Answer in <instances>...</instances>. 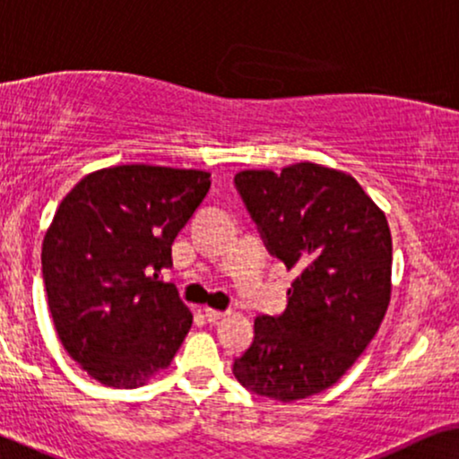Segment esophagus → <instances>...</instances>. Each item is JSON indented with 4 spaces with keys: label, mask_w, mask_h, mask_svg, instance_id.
I'll list each match as a JSON object with an SVG mask.
<instances>
[{
    "label": "esophagus",
    "mask_w": 459,
    "mask_h": 459,
    "mask_svg": "<svg viewBox=\"0 0 459 459\" xmlns=\"http://www.w3.org/2000/svg\"><path fill=\"white\" fill-rule=\"evenodd\" d=\"M204 315H205V319L210 321V323H216L218 319H222V316H226L229 313H226V310H216V308H205L204 310Z\"/></svg>",
    "instance_id": "34e87169"
}]
</instances>
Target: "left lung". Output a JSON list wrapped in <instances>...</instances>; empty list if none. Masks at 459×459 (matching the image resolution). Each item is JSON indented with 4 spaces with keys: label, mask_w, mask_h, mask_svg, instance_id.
I'll use <instances>...</instances> for the list:
<instances>
[{
    "label": "left lung",
    "mask_w": 459,
    "mask_h": 459,
    "mask_svg": "<svg viewBox=\"0 0 459 459\" xmlns=\"http://www.w3.org/2000/svg\"><path fill=\"white\" fill-rule=\"evenodd\" d=\"M235 186L268 252L296 271L287 308L254 321L233 374L274 401H298L340 380L374 340L390 302L393 237L361 185L319 163L243 169Z\"/></svg>",
    "instance_id": "1"
}]
</instances>
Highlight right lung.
I'll use <instances>...</instances> for the list:
<instances>
[{
	"label": "right lung",
	"instance_id": "right-lung-1",
	"mask_svg": "<svg viewBox=\"0 0 459 459\" xmlns=\"http://www.w3.org/2000/svg\"><path fill=\"white\" fill-rule=\"evenodd\" d=\"M210 185L201 169L105 168L54 213L41 247L48 307L65 351L105 386H143L186 338L191 310L159 273Z\"/></svg>",
	"mask_w": 459,
	"mask_h": 459
}]
</instances>
